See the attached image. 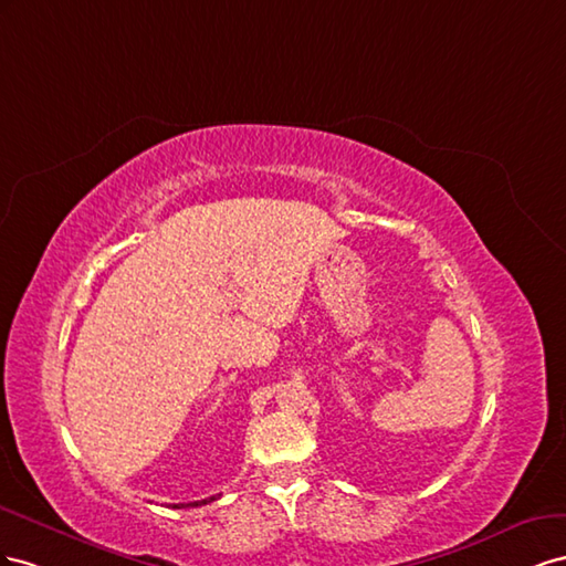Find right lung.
Instances as JSON below:
<instances>
[{
    "mask_svg": "<svg viewBox=\"0 0 566 566\" xmlns=\"http://www.w3.org/2000/svg\"><path fill=\"white\" fill-rule=\"evenodd\" d=\"M216 500V495L213 497H206V500H197V503H189L187 507H199V505H208V503H213ZM172 507H185V505H172Z\"/></svg>",
    "mask_w": 566,
    "mask_h": 566,
    "instance_id": "1",
    "label": "right lung"
}]
</instances>
